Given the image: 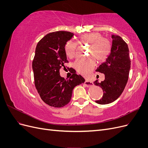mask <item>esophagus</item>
<instances>
[{
    "instance_id": "34e87169",
    "label": "esophagus",
    "mask_w": 148,
    "mask_h": 148,
    "mask_svg": "<svg viewBox=\"0 0 148 148\" xmlns=\"http://www.w3.org/2000/svg\"><path fill=\"white\" fill-rule=\"evenodd\" d=\"M84 84V85H86L87 87H90V86H92L93 85V83L90 81H88V80H86Z\"/></svg>"
}]
</instances>
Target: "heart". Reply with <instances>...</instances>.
<instances>
[{"label":"heart","mask_w":148,"mask_h":148,"mask_svg":"<svg viewBox=\"0 0 148 148\" xmlns=\"http://www.w3.org/2000/svg\"><path fill=\"white\" fill-rule=\"evenodd\" d=\"M80 41L83 43L89 44L88 54L93 56L98 62L104 61L110 52V41L107 38H103L99 33L94 32L83 34L80 36ZM77 49L78 43L71 41H68L65 46L66 55L70 58H73L77 54ZM93 58L90 57L79 59L75 62L76 69L86 77L90 75L95 66L96 60Z\"/></svg>","instance_id":"b5f03b06"}]
</instances>
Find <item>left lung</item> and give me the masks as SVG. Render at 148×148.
Returning <instances> with one entry per match:
<instances>
[{
  "instance_id": "obj_1",
  "label": "left lung",
  "mask_w": 148,
  "mask_h": 148,
  "mask_svg": "<svg viewBox=\"0 0 148 148\" xmlns=\"http://www.w3.org/2000/svg\"><path fill=\"white\" fill-rule=\"evenodd\" d=\"M112 42L110 53L106 61L97 67L96 71L104 73L105 79L94 84L103 91L101 99L96 101L99 104H107L117 100L122 95L128 79L131 61L127 44L118 35H112Z\"/></svg>"
}]
</instances>
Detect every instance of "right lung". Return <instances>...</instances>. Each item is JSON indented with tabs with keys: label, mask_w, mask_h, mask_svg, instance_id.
Returning <instances> with one entry per match:
<instances>
[{
	"label": "right lung",
	"mask_w": 148,
	"mask_h": 148,
	"mask_svg": "<svg viewBox=\"0 0 148 148\" xmlns=\"http://www.w3.org/2000/svg\"><path fill=\"white\" fill-rule=\"evenodd\" d=\"M69 31L46 35L38 43L33 61L34 84L42 100L51 107H62L70 101L74 88L84 78L74 73L69 79L60 75V69L68 63L65 46L73 36Z\"/></svg>",
	"instance_id": "1"
}]
</instances>
